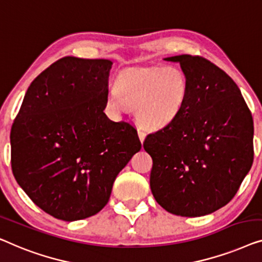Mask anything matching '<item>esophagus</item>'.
<instances>
[{
  "mask_svg": "<svg viewBox=\"0 0 262 262\" xmlns=\"http://www.w3.org/2000/svg\"><path fill=\"white\" fill-rule=\"evenodd\" d=\"M138 135H139L140 141L143 142V140H145V138H146V133L142 129V128H140V127L138 128Z\"/></svg>",
  "mask_w": 262,
  "mask_h": 262,
  "instance_id": "obj_1",
  "label": "esophagus"
}]
</instances>
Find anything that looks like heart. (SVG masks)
Segmentation results:
<instances>
[{"label": "heart", "instance_id": "b5f03b06", "mask_svg": "<svg viewBox=\"0 0 262 262\" xmlns=\"http://www.w3.org/2000/svg\"><path fill=\"white\" fill-rule=\"evenodd\" d=\"M189 96V82L182 70L165 66L130 68L117 76L106 95V105L115 114L135 109L142 127L159 129L180 115Z\"/></svg>", "mask_w": 262, "mask_h": 262}]
</instances>
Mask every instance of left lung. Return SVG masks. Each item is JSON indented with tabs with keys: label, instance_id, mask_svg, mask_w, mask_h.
<instances>
[{
	"label": "left lung",
	"instance_id": "obj_1",
	"mask_svg": "<svg viewBox=\"0 0 262 262\" xmlns=\"http://www.w3.org/2000/svg\"><path fill=\"white\" fill-rule=\"evenodd\" d=\"M164 60L179 62L189 96L180 115L143 142L153 159L150 190L173 215L205 216L229 203L252 167L253 117L236 83L211 61Z\"/></svg>",
	"mask_w": 262,
	"mask_h": 262
}]
</instances>
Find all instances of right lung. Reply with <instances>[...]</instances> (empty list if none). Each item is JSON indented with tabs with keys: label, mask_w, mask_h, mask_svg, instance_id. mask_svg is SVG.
I'll return each instance as SVG.
<instances>
[{
	"label": "right lung",
	"mask_w": 262,
	"mask_h": 262,
	"mask_svg": "<svg viewBox=\"0 0 262 262\" xmlns=\"http://www.w3.org/2000/svg\"><path fill=\"white\" fill-rule=\"evenodd\" d=\"M112 65L59 59L31 83L13 123V174L34 204L58 220L101 211L117 174L141 149L134 127L103 113Z\"/></svg>",
	"instance_id": "1"
}]
</instances>
